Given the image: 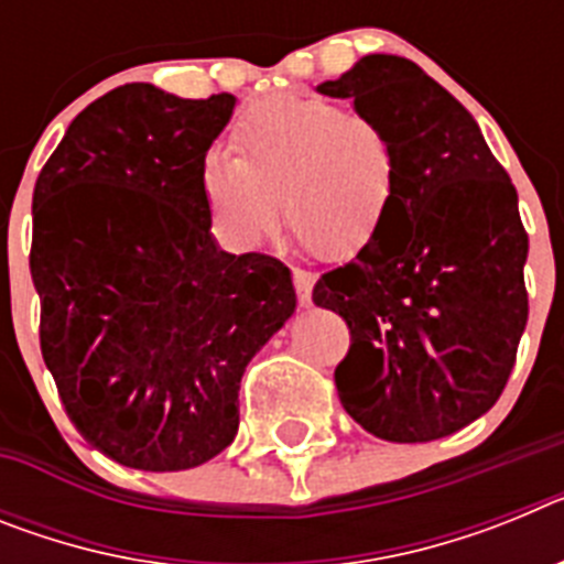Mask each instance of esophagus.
Listing matches in <instances>:
<instances>
[{"mask_svg": "<svg viewBox=\"0 0 564 564\" xmlns=\"http://www.w3.org/2000/svg\"><path fill=\"white\" fill-rule=\"evenodd\" d=\"M293 285H296L299 293V302L302 305H311V296H313V285H316V276L311 271H302V268H293Z\"/></svg>", "mask_w": 564, "mask_h": 564, "instance_id": "obj_1", "label": "esophagus"}]
</instances>
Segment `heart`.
Instances as JSON below:
<instances>
[{"mask_svg": "<svg viewBox=\"0 0 564 564\" xmlns=\"http://www.w3.org/2000/svg\"><path fill=\"white\" fill-rule=\"evenodd\" d=\"M234 149L203 163V200L237 246H259L285 220L325 259L376 242L395 194V147L367 115L311 96H276L239 118Z\"/></svg>", "mask_w": 564, "mask_h": 564, "instance_id": "obj_1", "label": "heart"}]
</instances>
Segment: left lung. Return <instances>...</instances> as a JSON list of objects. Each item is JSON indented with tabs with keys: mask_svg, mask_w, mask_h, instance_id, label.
<instances>
[{
	"mask_svg": "<svg viewBox=\"0 0 564 564\" xmlns=\"http://www.w3.org/2000/svg\"><path fill=\"white\" fill-rule=\"evenodd\" d=\"M395 147L376 242L313 288L350 327L341 406L370 435L426 443L497 403L528 322V234L517 188L466 107L415 62L372 53L336 82Z\"/></svg>",
	"mask_w": 564,
	"mask_h": 564,
	"instance_id": "left-lung-1",
	"label": "left lung"
}]
</instances>
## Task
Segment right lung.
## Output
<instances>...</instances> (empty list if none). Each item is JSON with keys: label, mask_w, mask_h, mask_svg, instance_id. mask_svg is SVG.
I'll return each mask as SVG.
<instances>
[{"label": "right lung", "mask_w": 564, "mask_h": 564, "mask_svg": "<svg viewBox=\"0 0 564 564\" xmlns=\"http://www.w3.org/2000/svg\"><path fill=\"white\" fill-rule=\"evenodd\" d=\"M234 104L109 89L33 188L44 364L84 441L121 466L181 471L231 446L242 372L296 311L279 259L212 234L203 163Z\"/></svg>", "instance_id": "add662e5"}]
</instances>
